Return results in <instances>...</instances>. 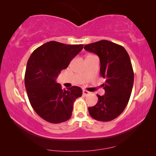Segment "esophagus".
I'll return each mask as SVG.
<instances>
[{
  "mask_svg": "<svg viewBox=\"0 0 156 156\" xmlns=\"http://www.w3.org/2000/svg\"><path fill=\"white\" fill-rule=\"evenodd\" d=\"M82 92H83V94H84V95H88L89 94V91H87V90H85V89H83Z\"/></svg>",
  "mask_w": 156,
  "mask_h": 156,
  "instance_id": "34e87169",
  "label": "esophagus"
}]
</instances>
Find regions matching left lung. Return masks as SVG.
<instances>
[{
	"instance_id": "1",
	"label": "left lung",
	"mask_w": 156,
	"mask_h": 156,
	"mask_svg": "<svg viewBox=\"0 0 156 156\" xmlns=\"http://www.w3.org/2000/svg\"><path fill=\"white\" fill-rule=\"evenodd\" d=\"M84 48L99 56L100 74L106 80L105 94H97V104L88 108L89 113L97 121H112L123 112L131 97L134 74L129 55L123 47L105 40Z\"/></svg>"
}]
</instances>
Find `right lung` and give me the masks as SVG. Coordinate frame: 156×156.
<instances>
[{
    "label": "right lung",
    "mask_w": 156,
    "mask_h": 156,
    "mask_svg": "<svg viewBox=\"0 0 156 156\" xmlns=\"http://www.w3.org/2000/svg\"><path fill=\"white\" fill-rule=\"evenodd\" d=\"M83 46L50 41L36 49L27 61L25 86L30 103L35 112L48 122L59 123L69 119L74 101L82 95L79 87L62 89L56 79Z\"/></svg>",
    "instance_id": "obj_1"
}]
</instances>
